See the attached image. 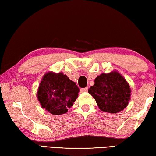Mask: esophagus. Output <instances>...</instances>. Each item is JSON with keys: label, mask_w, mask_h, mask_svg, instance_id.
<instances>
[{"label": "esophagus", "mask_w": 156, "mask_h": 156, "mask_svg": "<svg viewBox=\"0 0 156 156\" xmlns=\"http://www.w3.org/2000/svg\"><path fill=\"white\" fill-rule=\"evenodd\" d=\"M87 91H88V88L87 87H85V88H83V89H80L81 93H84V92H87Z\"/></svg>", "instance_id": "34e87169"}]
</instances>
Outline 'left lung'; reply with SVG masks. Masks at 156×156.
I'll list each match as a JSON object with an SVG mask.
<instances>
[{"label": "left lung", "instance_id": "left-lung-1", "mask_svg": "<svg viewBox=\"0 0 156 156\" xmlns=\"http://www.w3.org/2000/svg\"><path fill=\"white\" fill-rule=\"evenodd\" d=\"M94 83L88 92L96 100L100 110L116 113L127 107L131 90L127 81L119 72L114 70L102 73L97 76Z\"/></svg>", "mask_w": 156, "mask_h": 156}]
</instances>
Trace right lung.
Here are the masks:
<instances>
[{
    "instance_id": "1",
    "label": "right lung",
    "mask_w": 156,
    "mask_h": 156,
    "mask_svg": "<svg viewBox=\"0 0 156 156\" xmlns=\"http://www.w3.org/2000/svg\"><path fill=\"white\" fill-rule=\"evenodd\" d=\"M78 93V87L62 72H48L39 84L37 98L43 109L53 115H62L73 106Z\"/></svg>"
}]
</instances>
